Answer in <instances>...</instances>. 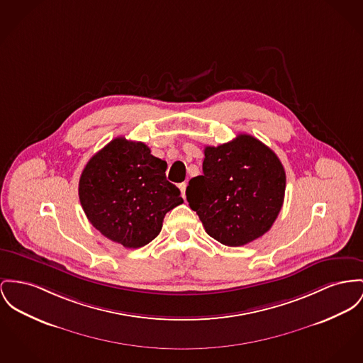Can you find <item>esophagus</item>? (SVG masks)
Masks as SVG:
<instances>
[{"label": "esophagus", "mask_w": 363, "mask_h": 363, "mask_svg": "<svg viewBox=\"0 0 363 363\" xmlns=\"http://www.w3.org/2000/svg\"><path fill=\"white\" fill-rule=\"evenodd\" d=\"M179 189H180V191H182V196L183 198H186V189H187V183L184 182V183H180L179 184Z\"/></svg>", "instance_id": "34e87169"}]
</instances>
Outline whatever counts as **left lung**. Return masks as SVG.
Returning <instances> with one entry per match:
<instances>
[{"label":"left lung","instance_id":"left-lung-1","mask_svg":"<svg viewBox=\"0 0 363 363\" xmlns=\"http://www.w3.org/2000/svg\"><path fill=\"white\" fill-rule=\"evenodd\" d=\"M203 173L186 190L205 231L227 246L264 235L284 205L286 174L277 154L250 135L205 147Z\"/></svg>","mask_w":363,"mask_h":363}]
</instances>
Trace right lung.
I'll list each match as a JSON object with an SVG mask.
<instances>
[{
  "mask_svg": "<svg viewBox=\"0 0 363 363\" xmlns=\"http://www.w3.org/2000/svg\"><path fill=\"white\" fill-rule=\"evenodd\" d=\"M167 162L142 142L117 138L88 161L78 184L82 209L106 238L136 249L152 241L165 215L183 203Z\"/></svg>",
  "mask_w": 363,
  "mask_h": 363,
  "instance_id": "obj_1",
  "label": "right lung"
}]
</instances>
